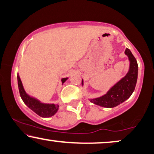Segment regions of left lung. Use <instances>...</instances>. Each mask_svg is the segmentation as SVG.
<instances>
[{
	"instance_id": "left-lung-1",
	"label": "left lung",
	"mask_w": 154,
	"mask_h": 154,
	"mask_svg": "<svg viewBox=\"0 0 154 154\" xmlns=\"http://www.w3.org/2000/svg\"><path fill=\"white\" fill-rule=\"evenodd\" d=\"M125 54L128 57V73L108 90L104 95L94 98H88L90 102L104 108H114L128 99L134 91L138 77V65L130 49L126 48ZM84 80H82V86Z\"/></svg>"
}]
</instances>
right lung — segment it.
<instances>
[{"label":"right lung","instance_id":"1","mask_svg":"<svg viewBox=\"0 0 154 154\" xmlns=\"http://www.w3.org/2000/svg\"><path fill=\"white\" fill-rule=\"evenodd\" d=\"M17 77L20 96H21L22 101H23L27 107L29 108L31 110H33L35 113L38 115L42 118H50V117L54 116L58 112L59 109L58 103L55 104L43 103L40 100L28 94L24 89L23 85H22L21 79H20V75L18 73ZM67 79H68V77L61 79L62 85H63V83L66 82Z\"/></svg>","mask_w":154,"mask_h":154}]
</instances>
